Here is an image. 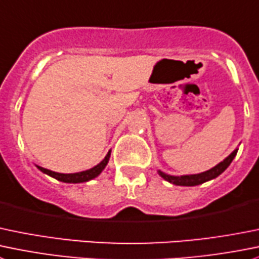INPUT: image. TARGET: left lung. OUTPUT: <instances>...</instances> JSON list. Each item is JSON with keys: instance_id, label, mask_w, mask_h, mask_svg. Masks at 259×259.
Segmentation results:
<instances>
[{"instance_id": "8db88e82", "label": "left lung", "mask_w": 259, "mask_h": 259, "mask_svg": "<svg viewBox=\"0 0 259 259\" xmlns=\"http://www.w3.org/2000/svg\"><path fill=\"white\" fill-rule=\"evenodd\" d=\"M238 149H235L234 152L232 153L230 155H228L223 162H220L219 164L215 165L214 168L211 169L206 170V172H202L199 173V175H187V176H169L167 173L162 172V170H158L160 177L164 178L165 181H168L169 183H173L176 186H197V185H201V183L206 182V181L210 180H214L217 178L218 176L222 175L229 164L232 163V160L234 159V157L237 155Z\"/></svg>"}]
</instances>
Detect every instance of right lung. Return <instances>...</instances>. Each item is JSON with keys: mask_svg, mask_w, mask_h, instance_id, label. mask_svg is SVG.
<instances>
[{"mask_svg": "<svg viewBox=\"0 0 259 259\" xmlns=\"http://www.w3.org/2000/svg\"><path fill=\"white\" fill-rule=\"evenodd\" d=\"M110 154H111V152L107 153V155L104 158V160L100 162L97 165H95L94 168H91V169L82 170V172H78V173H58V172H53V170L50 169H47V168L39 167V165H37V168H39L41 172L47 173V175H49L50 177L55 178V180L60 181V182H66V183L87 182V181L97 177V176L104 170V168L106 167L107 162H109L110 159Z\"/></svg>", "mask_w": 259, "mask_h": 259, "instance_id": "obj_1", "label": "right lung"}]
</instances>
